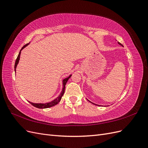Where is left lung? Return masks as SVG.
<instances>
[{
  "label": "left lung",
  "mask_w": 148,
  "mask_h": 148,
  "mask_svg": "<svg viewBox=\"0 0 148 148\" xmlns=\"http://www.w3.org/2000/svg\"><path fill=\"white\" fill-rule=\"evenodd\" d=\"M119 44H120V45H121V46H123V45H122V44H121V43H120V42H118ZM89 102H90V101H88ZM91 103H92V104H95V105H96V104H94V103H92V102H90ZM97 106H99V105H97Z\"/></svg>",
  "instance_id": "1"
}]
</instances>
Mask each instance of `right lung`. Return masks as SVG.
I'll return each mask as SVG.
<instances>
[{"mask_svg": "<svg viewBox=\"0 0 148 148\" xmlns=\"http://www.w3.org/2000/svg\"><path fill=\"white\" fill-rule=\"evenodd\" d=\"M29 43H28L26 44V45H25L23 47L21 48V49L20 50V52H19V54L18 56L16 59V61H15V71H16V66L18 65V62H19V60H20V53H21V51L22 50V49H23V48H25L26 46H27L28 44ZM71 75H70L69 77H67L66 78H65L64 80H63V89H62V91L60 93V95L58 96L56 99H55L54 100H53L52 101L50 102H47V103H45V104H42V103H39V104H38V103H33V102H31L29 101V102L30 103V104L31 105H33L34 107H37V108H39V109H46V108H49V107H52V106H56V104H57L58 103H59L61 99H62V96L64 95V92H65V84L67 82V81H68L69 79L71 77Z\"/></svg>", "mask_w": 148, "mask_h": 148, "instance_id": "right-lung-1", "label": "right lung"}]
</instances>
